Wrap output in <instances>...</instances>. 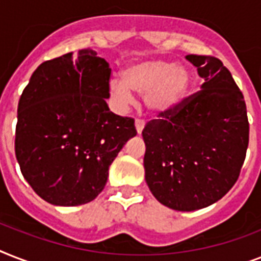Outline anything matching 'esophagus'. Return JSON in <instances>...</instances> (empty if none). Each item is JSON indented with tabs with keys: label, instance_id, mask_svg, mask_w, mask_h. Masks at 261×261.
<instances>
[{
	"label": "esophagus",
	"instance_id": "esophagus-1",
	"mask_svg": "<svg viewBox=\"0 0 261 261\" xmlns=\"http://www.w3.org/2000/svg\"><path fill=\"white\" fill-rule=\"evenodd\" d=\"M135 127H137V131H138V134H141L143 130V127H145V120L141 118L135 119Z\"/></svg>",
	"mask_w": 261,
	"mask_h": 261
}]
</instances>
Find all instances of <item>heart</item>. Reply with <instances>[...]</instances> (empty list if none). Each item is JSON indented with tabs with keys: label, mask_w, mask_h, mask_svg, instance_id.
Wrapping results in <instances>:
<instances>
[{
	"label": "heart",
	"mask_w": 261,
	"mask_h": 261,
	"mask_svg": "<svg viewBox=\"0 0 261 261\" xmlns=\"http://www.w3.org/2000/svg\"><path fill=\"white\" fill-rule=\"evenodd\" d=\"M190 87V75L182 67L161 59H151L131 65L123 71V80L110 83V93L120 104L133 101L134 94L145 97L153 112H165L186 97Z\"/></svg>",
	"instance_id": "b5f03b06"
}]
</instances>
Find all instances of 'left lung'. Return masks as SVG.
Instances as JSON below:
<instances>
[{
    "instance_id": "8db88e82",
    "label": "left lung",
    "mask_w": 261,
    "mask_h": 261,
    "mask_svg": "<svg viewBox=\"0 0 261 261\" xmlns=\"http://www.w3.org/2000/svg\"><path fill=\"white\" fill-rule=\"evenodd\" d=\"M186 58L204 79L202 89L146 123L143 165L160 203L195 211L236 184L247 155L249 122L243 92L222 61L211 55Z\"/></svg>"
}]
</instances>
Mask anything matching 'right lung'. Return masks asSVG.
<instances>
[{"mask_svg":"<svg viewBox=\"0 0 261 261\" xmlns=\"http://www.w3.org/2000/svg\"><path fill=\"white\" fill-rule=\"evenodd\" d=\"M111 67L90 48L43 62L18 101L14 151L32 190L55 206H80L137 135L134 118L110 111Z\"/></svg>","mask_w":261,"mask_h":261,"instance_id":"obj_1","label":"right lung"}]
</instances>
